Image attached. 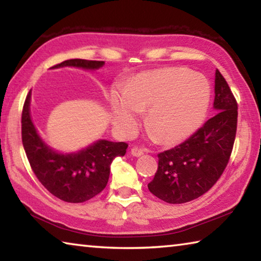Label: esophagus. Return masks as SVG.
I'll return each mask as SVG.
<instances>
[{
  "label": "esophagus",
  "instance_id": "34e87169",
  "mask_svg": "<svg viewBox=\"0 0 261 261\" xmlns=\"http://www.w3.org/2000/svg\"><path fill=\"white\" fill-rule=\"evenodd\" d=\"M131 154L134 156H136V158H138V156H141V155H144V151L141 148H138V147H134V148H131Z\"/></svg>",
  "mask_w": 261,
  "mask_h": 261
}]
</instances>
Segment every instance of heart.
I'll return each instance as SVG.
<instances>
[{
	"instance_id": "1",
	"label": "heart",
	"mask_w": 261,
	"mask_h": 261,
	"mask_svg": "<svg viewBox=\"0 0 261 261\" xmlns=\"http://www.w3.org/2000/svg\"><path fill=\"white\" fill-rule=\"evenodd\" d=\"M211 99L208 81L185 68H165L139 74L124 94L110 98L113 124L130 136L146 112V126L163 144L173 145L193 135L204 122Z\"/></svg>"
}]
</instances>
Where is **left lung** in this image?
<instances>
[{"label":"left lung","instance_id":"1","mask_svg":"<svg viewBox=\"0 0 261 261\" xmlns=\"http://www.w3.org/2000/svg\"><path fill=\"white\" fill-rule=\"evenodd\" d=\"M214 93V116L184 143L158 154V170L147 187L168 204H183L202 196L227 167L236 136L237 102L219 70Z\"/></svg>","mask_w":261,"mask_h":261}]
</instances>
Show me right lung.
Listing matches in <instances>:
<instances>
[{
    "instance_id": "add662e5",
    "label": "right lung",
    "mask_w": 261,
    "mask_h": 261,
    "mask_svg": "<svg viewBox=\"0 0 261 261\" xmlns=\"http://www.w3.org/2000/svg\"><path fill=\"white\" fill-rule=\"evenodd\" d=\"M103 61L68 60L51 69L79 68L98 70ZM31 91L21 114V139L31 168L41 184L53 196L67 202L92 199L106 188L110 165L116 156H124L127 144L99 139L76 152L62 153L47 145L31 117Z\"/></svg>"
}]
</instances>
